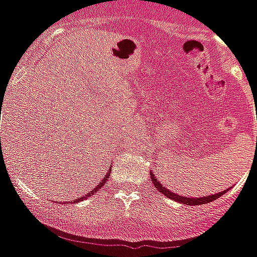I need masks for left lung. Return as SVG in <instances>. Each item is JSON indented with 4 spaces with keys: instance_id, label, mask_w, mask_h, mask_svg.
<instances>
[{
    "instance_id": "1",
    "label": "left lung",
    "mask_w": 257,
    "mask_h": 257,
    "mask_svg": "<svg viewBox=\"0 0 257 257\" xmlns=\"http://www.w3.org/2000/svg\"><path fill=\"white\" fill-rule=\"evenodd\" d=\"M151 179L153 185H155V188L159 190V192L164 194V196H167L168 198H171L174 201H178V203H182V204H186V205H201V204H207V203H211L213 200H216L219 198L222 194L226 193V190L223 192H219L216 194H211V196H205V197H197V198H193V197H185V196H179V194H175V193H172V190L170 189H166L163 186L162 183L159 182V179H157L153 174L151 172Z\"/></svg>"
}]
</instances>
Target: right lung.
<instances>
[{
  "instance_id": "1",
  "label": "right lung",
  "mask_w": 257,
  "mask_h": 257,
  "mask_svg": "<svg viewBox=\"0 0 257 257\" xmlns=\"http://www.w3.org/2000/svg\"><path fill=\"white\" fill-rule=\"evenodd\" d=\"M109 175H110V172H108V174H106V175H105V178H104V179H102V182L98 183V185H97V186H95V188L93 189V190H91V192L87 193V194H85V196H83V197H80V198H75V200H74V204L79 203V201H82V200H85V198L90 197V196H93V194H94L95 192H98V190H100V189L102 188V186H104V183H106V178H109ZM65 204H68V201H67V203H65Z\"/></svg>"
}]
</instances>
